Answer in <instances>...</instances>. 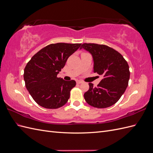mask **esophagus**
<instances>
[{
	"label": "esophagus",
	"mask_w": 153,
	"mask_h": 153,
	"mask_svg": "<svg viewBox=\"0 0 153 153\" xmlns=\"http://www.w3.org/2000/svg\"><path fill=\"white\" fill-rule=\"evenodd\" d=\"M83 82L82 81V80H76V84H81V83H82Z\"/></svg>",
	"instance_id": "1"
}]
</instances>
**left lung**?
Wrapping results in <instances>:
<instances>
[{
  "mask_svg": "<svg viewBox=\"0 0 153 153\" xmlns=\"http://www.w3.org/2000/svg\"><path fill=\"white\" fill-rule=\"evenodd\" d=\"M82 48L92 54L94 73L103 76L97 87L89 83V89L85 92V100L96 108L109 107L117 102L128 85L130 76L128 64L117 51L105 45L84 43Z\"/></svg>",
  "mask_w": 153,
  "mask_h": 153,
  "instance_id": "obj_1",
  "label": "left lung"
}]
</instances>
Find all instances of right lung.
<instances>
[{
    "mask_svg": "<svg viewBox=\"0 0 153 153\" xmlns=\"http://www.w3.org/2000/svg\"><path fill=\"white\" fill-rule=\"evenodd\" d=\"M80 46L81 43L50 44L40 50L27 62L24 73L25 87L39 105L55 109L68 102L76 82L65 81L57 76L68 57Z\"/></svg>",
    "mask_w": 153,
    "mask_h": 153,
    "instance_id": "1",
    "label": "right lung"
}]
</instances>
